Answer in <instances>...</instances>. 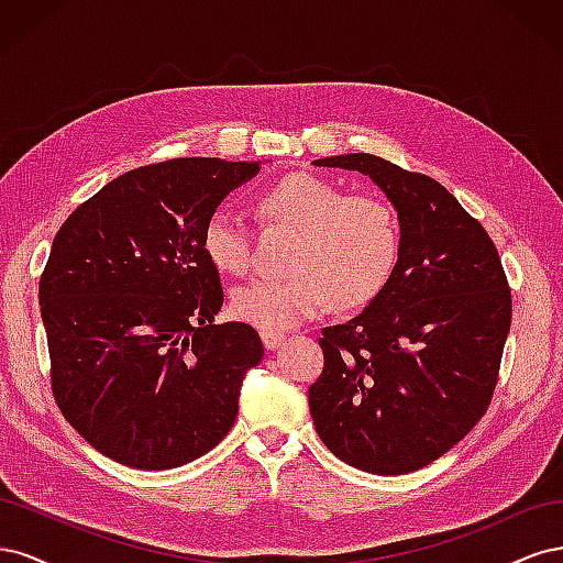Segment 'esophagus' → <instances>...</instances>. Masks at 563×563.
<instances>
[{
    "label": "esophagus",
    "mask_w": 563,
    "mask_h": 563,
    "mask_svg": "<svg viewBox=\"0 0 563 563\" xmlns=\"http://www.w3.org/2000/svg\"><path fill=\"white\" fill-rule=\"evenodd\" d=\"M261 338H263V345L267 350H277L282 343H284V333H277V331H261Z\"/></svg>",
    "instance_id": "1"
}]
</instances>
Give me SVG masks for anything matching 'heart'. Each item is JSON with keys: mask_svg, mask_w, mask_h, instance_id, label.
<instances>
[{"mask_svg": "<svg viewBox=\"0 0 563 563\" xmlns=\"http://www.w3.org/2000/svg\"><path fill=\"white\" fill-rule=\"evenodd\" d=\"M267 223L298 232L286 277L253 279L234 288L232 312L261 331H288L319 317L335 298L343 308L376 298L395 275L401 228L395 209L376 195H345L327 178L291 174L258 199ZM201 249L213 267L244 275L253 261L240 213L218 207L201 228Z\"/></svg>", "mask_w": 563, "mask_h": 563, "instance_id": "obj_1", "label": "heart"}]
</instances>
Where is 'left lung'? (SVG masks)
Masks as SVG:
<instances>
[{"instance_id": "obj_1", "label": "left lung", "mask_w": 563, "mask_h": 563, "mask_svg": "<svg viewBox=\"0 0 563 563\" xmlns=\"http://www.w3.org/2000/svg\"><path fill=\"white\" fill-rule=\"evenodd\" d=\"M360 172L397 209L395 275L366 310L321 331L310 385L319 439L343 463L406 474L482 420L498 383L512 294L496 244L444 185L356 152L312 162Z\"/></svg>"}]
</instances>
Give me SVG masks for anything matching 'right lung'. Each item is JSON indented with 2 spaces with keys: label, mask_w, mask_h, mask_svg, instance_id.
<instances>
[{
  "label": "right lung",
  "mask_w": 563,
  "mask_h": 563,
  "mask_svg": "<svg viewBox=\"0 0 563 563\" xmlns=\"http://www.w3.org/2000/svg\"><path fill=\"white\" fill-rule=\"evenodd\" d=\"M258 162L187 157L126 172L58 230L40 279L51 389L114 463L172 470L234 424L263 343L223 308L201 228Z\"/></svg>",
  "instance_id": "add662e5"
}]
</instances>
